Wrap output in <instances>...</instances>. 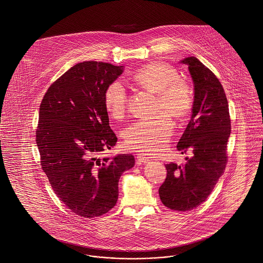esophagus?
Returning a JSON list of instances; mask_svg holds the SVG:
<instances>
[{
    "instance_id": "esophagus-1",
    "label": "esophagus",
    "mask_w": 263,
    "mask_h": 263,
    "mask_svg": "<svg viewBox=\"0 0 263 263\" xmlns=\"http://www.w3.org/2000/svg\"><path fill=\"white\" fill-rule=\"evenodd\" d=\"M137 160H138V162H140V163H146V162L149 161V158H148L147 156L143 155V154H140V155L137 156Z\"/></svg>"
}]
</instances>
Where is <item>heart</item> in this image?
<instances>
[{"label":"heart","instance_id":"1","mask_svg":"<svg viewBox=\"0 0 263 263\" xmlns=\"http://www.w3.org/2000/svg\"><path fill=\"white\" fill-rule=\"evenodd\" d=\"M141 88L158 95L159 115L148 120H139L124 133L127 148L145 154H158L167 147L174 130L172 116L177 120L187 118L194 106L191 84L180 77L178 70L164 62H151L142 66L132 76ZM103 103L108 115L121 120L127 109L128 96L120 81L108 84L103 93Z\"/></svg>","mask_w":263,"mask_h":263}]
</instances>
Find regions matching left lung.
I'll use <instances>...</instances> for the list:
<instances>
[{
	"label": "left lung",
	"instance_id": "obj_1",
	"mask_svg": "<svg viewBox=\"0 0 263 263\" xmlns=\"http://www.w3.org/2000/svg\"><path fill=\"white\" fill-rule=\"evenodd\" d=\"M188 65L194 82V106L177 148L191 158L178 166L165 165L167 177L159 189L162 203L172 210L190 211L206 201L227 165L231 120L225 91L215 74L196 57Z\"/></svg>",
	"mask_w": 263,
	"mask_h": 263
}]
</instances>
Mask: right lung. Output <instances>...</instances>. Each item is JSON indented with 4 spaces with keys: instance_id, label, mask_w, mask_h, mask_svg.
I'll list each match as a JSON object with an SVG mask.
<instances>
[{
    "instance_id": "1",
    "label": "right lung",
    "mask_w": 263,
    "mask_h": 263,
    "mask_svg": "<svg viewBox=\"0 0 263 263\" xmlns=\"http://www.w3.org/2000/svg\"><path fill=\"white\" fill-rule=\"evenodd\" d=\"M122 70L104 62L78 63L50 85L40 104L36 143L42 170L57 197L81 217L112 209L120 176L135 165L132 155L97 158L118 141L103 93Z\"/></svg>"
}]
</instances>
